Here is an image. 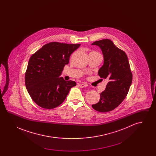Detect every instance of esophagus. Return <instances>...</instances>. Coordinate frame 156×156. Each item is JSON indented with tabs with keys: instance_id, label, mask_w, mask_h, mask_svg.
<instances>
[{
	"instance_id": "obj_1",
	"label": "esophagus",
	"mask_w": 156,
	"mask_h": 156,
	"mask_svg": "<svg viewBox=\"0 0 156 156\" xmlns=\"http://www.w3.org/2000/svg\"><path fill=\"white\" fill-rule=\"evenodd\" d=\"M78 86L80 87V88H84L87 85L85 84H83V83H78Z\"/></svg>"
}]
</instances>
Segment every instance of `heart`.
<instances>
[{"instance_id":"obj_1","label":"heart","mask_w":156,"mask_h":156,"mask_svg":"<svg viewBox=\"0 0 156 156\" xmlns=\"http://www.w3.org/2000/svg\"><path fill=\"white\" fill-rule=\"evenodd\" d=\"M90 53H95V54H100L99 52H96V51H93V52H91Z\"/></svg>"}]
</instances>
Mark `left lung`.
Returning <instances> with one entry per match:
<instances>
[{
	"label": "left lung",
	"instance_id": "8db88e82",
	"mask_svg": "<svg viewBox=\"0 0 156 156\" xmlns=\"http://www.w3.org/2000/svg\"><path fill=\"white\" fill-rule=\"evenodd\" d=\"M103 52L104 64L99 76L107 78L106 89L100 94V100L92 107L97 111L108 112L116 108L125 99L132 84L133 75L126 53L118 48L109 39L94 42Z\"/></svg>",
	"mask_w": 156,
	"mask_h": 156
}]
</instances>
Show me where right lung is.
Returning <instances> with one entry per match:
<instances>
[{
	"mask_svg": "<svg viewBox=\"0 0 156 156\" xmlns=\"http://www.w3.org/2000/svg\"><path fill=\"white\" fill-rule=\"evenodd\" d=\"M80 45L50 42L31 56L25 73V85L37 105L54 109L64 101L71 88L76 86L75 82L66 81L58 76L69 63L71 54Z\"/></svg>",
	"mask_w": 156,
	"mask_h": 156,
	"instance_id": "obj_1",
	"label": "right lung"
}]
</instances>
